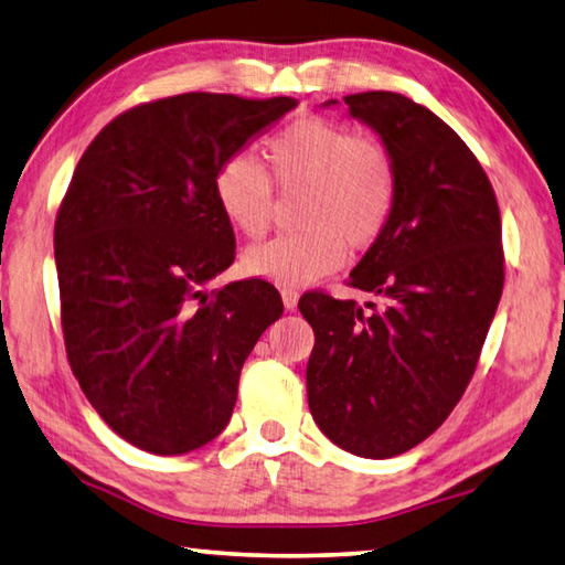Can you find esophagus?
Instances as JSON below:
<instances>
[{
  "label": "esophagus",
  "mask_w": 565,
  "mask_h": 565,
  "mask_svg": "<svg viewBox=\"0 0 565 565\" xmlns=\"http://www.w3.org/2000/svg\"><path fill=\"white\" fill-rule=\"evenodd\" d=\"M298 300H300V292L298 290H292V288H285L282 290V302H285V308H288V310H295V305H298Z\"/></svg>",
  "instance_id": "1"
}]
</instances>
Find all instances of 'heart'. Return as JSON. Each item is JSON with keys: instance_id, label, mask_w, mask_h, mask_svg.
Returning a JSON list of instances; mask_svg holds the SVG:
<instances>
[{"instance_id": "b5f03b06", "label": "heart", "mask_w": 565, "mask_h": 565, "mask_svg": "<svg viewBox=\"0 0 565 565\" xmlns=\"http://www.w3.org/2000/svg\"><path fill=\"white\" fill-rule=\"evenodd\" d=\"M265 156L277 185L308 188L300 207L305 231L247 250L243 267L250 275L277 285H308L338 270L348 247L370 250L387 231L399 181L384 143L330 118L305 116L280 128ZM213 193L241 235L260 241L270 231L275 188L250 153H235L217 166Z\"/></svg>"}]
</instances>
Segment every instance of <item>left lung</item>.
I'll use <instances>...</instances> for the list:
<instances>
[{
	"mask_svg": "<svg viewBox=\"0 0 565 565\" xmlns=\"http://www.w3.org/2000/svg\"><path fill=\"white\" fill-rule=\"evenodd\" d=\"M344 104L382 136L399 188L348 282L384 310L322 290L298 302L315 332L308 402L338 447L390 459L437 431L473 377L503 290L501 215L477 156L429 108L392 92Z\"/></svg>",
	"mask_w": 565,
	"mask_h": 565,
	"instance_id": "8db88e82",
	"label": "left lung"
}]
</instances>
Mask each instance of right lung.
I'll return each instance as SVG.
<instances>
[{
  "mask_svg": "<svg viewBox=\"0 0 565 565\" xmlns=\"http://www.w3.org/2000/svg\"><path fill=\"white\" fill-rule=\"evenodd\" d=\"M290 96L178 94L106 124L58 205L54 257L66 358L118 437L171 457L231 422L243 362L282 315L260 277L205 292L235 260L213 175Z\"/></svg>",
  "mask_w": 565,
  "mask_h": 565,
  "instance_id": "right-lung-1",
  "label": "right lung"
}]
</instances>
